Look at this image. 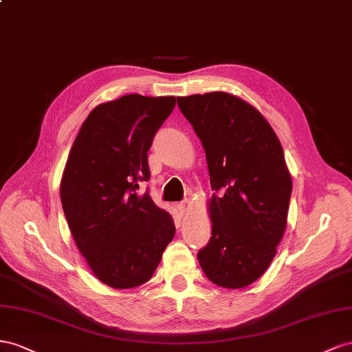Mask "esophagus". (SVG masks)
I'll list each match as a JSON object with an SVG mask.
<instances>
[{
  "label": "esophagus",
  "instance_id": "esophagus-1",
  "mask_svg": "<svg viewBox=\"0 0 352 352\" xmlns=\"http://www.w3.org/2000/svg\"><path fill=\"white\" fill-rule=\"evenodd\" d=\"M190 206H192V204H190V200H188V199L183 200L182 204H178L179 212H182V214H187V212H188V209H190Z\"/></svg>",
  "mask_w": 352,
  "mask_h": 352
}]
</instances>
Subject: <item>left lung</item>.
Here are the masks:
<instances>
[{
	"instance_id": "left-lung-1",
	"label": "left lung",
	"mask_w": 352,
	"mask_h": 352,
	"mask_svg": "<svg viewBox=\"0 0 352 352\" xmlns=\"http://www.w3.org/2000/svg\"><path fill=\"white\" fill-rule=\"evenodd\" d=\"M205 148L212 237L197 259L210 282L227 289L254 283L276 256L286 224L292 178L274 129L252 104L224 91L177 97Z\"/></svg>"
}]
</instances>
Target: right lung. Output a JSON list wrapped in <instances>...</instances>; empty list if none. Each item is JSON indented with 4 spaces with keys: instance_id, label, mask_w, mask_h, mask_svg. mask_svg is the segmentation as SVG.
Wrapping results in <instances>:
<instances>
[{
    "instance_id": "add662e5",
    "label": "right lung",
    "mask_w": 352,
    "mask_h": 352,
    "mask_svg": "<svg viewBox=\"0 0 352 352\" xmlns=\"http://www.w3.org/2000/svg\"><path fill=\"white\" fill-rule=\"evenodd\" d=\"M175 97L122 96L84 120L60 182L76 248L96 277L113 289L148 282L175 234L173 217L150 195L147 152Z\"/></svg>"
}]
</instances>
